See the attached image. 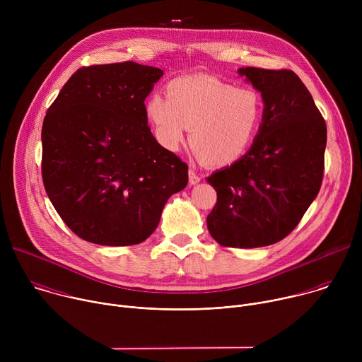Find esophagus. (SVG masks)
I'll return each instance as SVG.
<instances>
[{
  "label": "esophagus",
  "mask_w": 362,
  "mask_h": 362,
  "mask_svg": "<svg viewBox=\"0 0 362 362\" xmlns=\"http://www.w3.org/2000/svg\"><path fill=\"white\" fill-rule=\"evenodd\" d=\"M200 182V176L194 172V170H189V183L190 185H196V183H199Z\"/></svg>",
  "instance_id": "esophagus-1"
}]
</instances>
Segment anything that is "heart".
<instances>
[{
	"mask_svg": "<svg viewBox=\"0 0 362 362\" xmlns=\"http://www.w3.org/2000/svg\"><path fill=\"white\" fill-rule=\"evenodd\" d=\"M165 94L166 98L154 93L146 100V115L159 141L175 151L187 129L192 148L211 166L240 160L261 129L264 101L250 87L187 76L168 83Z\"/></svg>",
	"mask_w": 362,
	"mask_h": 362,
	"instance_id": "heart-1",
	"label": "heart"
}]
</instances>
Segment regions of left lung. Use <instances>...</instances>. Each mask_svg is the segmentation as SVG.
<instances>
[{"label":"left lung","mask_w":362,"mask_h":362,"mask_svg":"<svg viewBox=\"0 0 362 362\" xmlns=\"http://www.w3.org/2000/svg\"><path fill=\"white\" fill-rule=\"evenodd\" d=\"M264 100V119L245 156L208 177L218 202L206 223L222 246L262 247L288 236L317 197L327 124L291 70L239 69Z\"/></svg>","instance_id":"left-lung-1"}]
</instances>
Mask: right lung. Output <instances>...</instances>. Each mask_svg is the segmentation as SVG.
I'll use <instances>...</instances> for the list:
<instances>
[{
  "label": "right lung",
  "mask_w": 362,
  "mask_h": 362,
  "mask_svg": "<svg viewBox=\"0 0 362 362\" xmlns=\"http://www.w3.org/2000/svg\"><path fill=\"white\" fill-rule=\"evenodd\" d=\"M163 70L134 62L78 69L44 117L42 182L64 223L106 246L146 240L187 165L158 143L144 100Z\"/></svg>",
  "instance_id": "obj_1"
}]
</instances>
